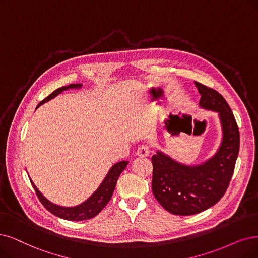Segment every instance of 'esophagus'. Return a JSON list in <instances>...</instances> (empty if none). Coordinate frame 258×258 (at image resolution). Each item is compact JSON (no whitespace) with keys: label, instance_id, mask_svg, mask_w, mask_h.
Wrapping results in <instances>:
<instances>
[{"label":"esophagus","instance_id":"obj_1","mask_svg":"<svg viewBox=\"0 0 258 258\" xmlns=\"http://www.w3.org/2000/svg\"><path fill=\"white\" fill-rule=\"evenodd\" d=\"M137 154L141 158H146L149 156V147L147 145H142L139 147Z\"/></svg>","mask_w":258,"mask_h":258}]
</instances>
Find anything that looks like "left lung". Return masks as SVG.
Returning <instances> with one entry per match:
<instances>
[{
    "instance_id": "1",
    "label": "left lung",
    "mask_w": 258,
    "mask_h": 258,
    "mask_svg": "<svg viewBox=\"0 0 258 258\" xmlns=\"http://www.w3.org/2000/svg\"><path fill=\"white\" fill-rule=\"evenodd\" d=\"M201 95L199 107L218 113L222 138L210 159L187 165L158 150L153 154L152 192L162 207L173 215L189 216L212 208L224 195L239 152V131L228 102L211 88L195 81Z\"/></svg>"
}]
</instances>
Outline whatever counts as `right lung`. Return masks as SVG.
Returning <instances> with one entry per match:
<instances>
[{"label": "right lung", "instance_id": "add662e5", "mask_svg": "<svg viewBox=\"0 0 258 258\" xmlns=\"http://www.w3.org/2000/svg\"><path fill=\"white\" fill-rule=\"evenodd\" d=\"M81 87H82L81 84H72L62 88H59L56 91H54L49 96H47L45 99L41 101L36 109H38L41 105H43L44 102H47L50 99L55 98L56 96L62 93L63 91H67L70 89L76 90V89H80ZM128 163H129L128 161H121L113 165V166L109 169L105 179L100 183L98 188L92 194L86 201H84L78 205H75V207H62V205H58L56 203L49 201L45 196L38 189L33 180L30 178L29 179L33 184V186L37 192V196L39 197L41 203L44 205L46 210H48L51 214L57 216L59 218L70 220V221H81V220H87V219L95 217V216L98 215L100 211L106 207L107 203L110 201L112 197L113 191H114L118 177L120 176V173L125 170Z\"/></svg>", "mask_w": 258, "mask_h": 258}]
</instances>
